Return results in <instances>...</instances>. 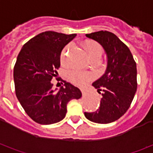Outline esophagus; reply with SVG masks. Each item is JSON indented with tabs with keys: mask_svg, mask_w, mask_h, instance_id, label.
<instances>
[{
	"mask_svg": "<svg viewBox=\"0 0 153 153\" xmlns=\"http://www.w3.org/2000/svg\"><path fill=\"white\" fill-rule=\"evenodd\" d=\"M81 92L83 93V95H85L87 94V90L85 88H81Z\"/></svg>",
	"mask_w": 153,
	"mask_h": 153,
	"instance_id": "esophagus-1",
	"label": "esophagus"
}]
</instances>
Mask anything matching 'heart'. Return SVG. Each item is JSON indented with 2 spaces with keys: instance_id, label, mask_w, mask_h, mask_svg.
<instances>
[{
  "instance_id": "b5f03b06",
  "label": "heart",
  "mask_w": 153,
  "mask_h": 153,
  "mask_svg": "<svg viewBox=\"0 0 153 153\" xmlns=\"http://www.w3.org/2000/svg\"><path fill=\"white\" fill-rule=\"evenodd\" d=\"M72 46L68 45L64 48L61 52V60L62 62H65L67 55L71 49ZM84 49L86 51L88 56L91 60H100L102 55L103 50L102 46L95 42H90L84 46ZM93 74L88 72H82L79 70H72L69 73V79L70 80L76 85H84L86 84L90 79H93Z\"/></svg>"
}]
</instances>
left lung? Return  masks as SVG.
Segmentation results:
<instances>
[{"label": "left lung", "mask_w": 153, "mask_h": 153, "mask_svg": "<svg viewBox=\"0 0 153 153\" xmlns=\"http://www.w3.org/2000/svg\"><path fill=\"white\" fill-rule=\"evenodd\" d=\"M86 37L100 43L106 51L107 66L105 74L93 83L102 94L95 112H84L90 121L111 123L129 108L137 90V68L131 51L118 37L108 31H98Z\"/></svg>", "instance_id": "1"}]
</instances>
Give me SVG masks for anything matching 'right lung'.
<instances>
[{
  "mask_svg": "<svg viewBox=\"0 0 153 153\" xmlns=\"http://www.w3.org/2000/svg\"><path fill=\"white\" fill-rule=\"evenodd\" d=\"M75 37V33L44 32L27 42L19 53L14 67L15 94L27 115L38 124L62 120L67 103L82 97L81 91L66 81L56 92L51 82L60 65L63 48Z\"/></svg>",
  "mask_w": 153,
  "mask_h": 153,
  "instance_id": "right-lung-1",
  "label": "right lung"
}]
</instances>
